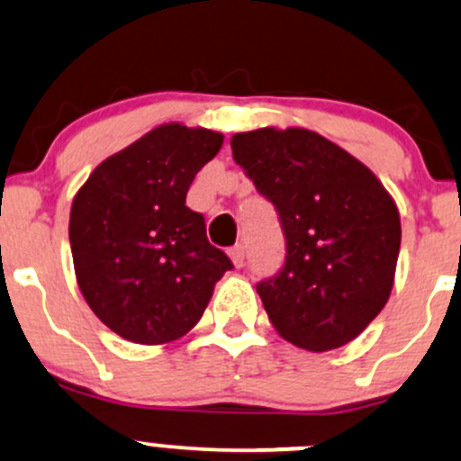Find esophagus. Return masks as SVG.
I'll return each instance as SVG.
<instances>
[{"label":"esophagus","instance_id":"obj_1","mask_svg":"<svg viewBox=\"0 0 461 461\" xmlns=\"http://www.w3.org/2000/svg\"><path fill=\"white\" fill-rule=\"evenodd\" d=\"M245 245H234L230 249V258H231V262H234V267L236 268H240L242 264H245Z\"/></svg>","mask_w":461,"mask_h":461}]
</instances>
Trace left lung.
Here are the masks:
<instances>
[{
	"label": "left lung",
	"mask_w": 461,
	"mask_h": 461,
	"mask_svg": "<svg viewBox=\"0 0 461 461\" xmlns=\"http://www.w3.org/2000/svg\"><path fill=\"white\" fill-rule=\"evenodd\" d=\"M231 151L275 205L285 236L282 271L258 284L273 327L308 351L351 342L393 290L401 247L394 199L368 167L316 131H240Z\"/></svg>",
	"instance_id": "1"
}]
</instances>
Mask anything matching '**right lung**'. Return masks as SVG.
<instances>
[{
	"mask_svg": "<svg viewBox=\"0 0 461 461\" xmlns=\"http://www.w3.org/2000/svg\"><path fill=\"white\" fill-rule=\"evenodd\" d=\"M221 145L219 131L164 123L105 158L73 199L77 285L95 316L125 340L182 338L234 268L210 245L203 216L186 205L194 176Z\"/></svg>",
	"mask_w": 461,
	"mask_h": 461,
	"instance_id": "right-lung-1",
	"label": "right lung"
}]
</instances>
